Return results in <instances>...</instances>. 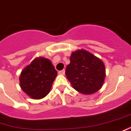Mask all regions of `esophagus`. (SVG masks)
I'll return each instance as SVG.
<instances>
[{
    "label": "esophagus",
    "mask_w": 131,
    "mask_h": 131,
    "mask_svg": "<svg viewBox=\"0 0 131 131\" xmlns=\"http://www.w3.org/2000/svg\"><path fill=\"white\" fill-rule=\"evenodd\" d=\"M64 73H65V70H64V69H63L62 71H59V72H58V74L60 75H64Z\"/></svg>",
    "instance_id": "esophagus-1"
}]
</instances>
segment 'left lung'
Listing matches in <instances>:
<instances>
[{"instance_id": "8db88e82", "label": "left lung", "mask_w": 131, "mask_h": 131, "mask_svg": "<svg viewBox=\"0 0 131 131\" xmlns=\"http://www.w3.org/2000/svg\"><path fill=\"white\" fill-rule=\"evenodd\" d=\"M65 74L72 87L83 94H92L102 87L106 69L101 59L84 50L72 53Z\"/></svg>"}]
</instances>
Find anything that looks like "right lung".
Wrapping results in <instances>:
<instances>
[{
	"label": "right lung",
	"instance_id": "obj_1",
	"mask_svg": "<svg viewBox=\"0 0 131 131\" xmlns=\"http://www.w3.org/2000/svg\"><path fill=\"white\" fill-rule=\"evenodd\" d=\"M57 75V72L50 59L40 57L22 71L20 85L30 97L40 99L50 93Z\"/></svg>",
	"mask_w": 131,
	"mask_h": 131
}]
</instances>
